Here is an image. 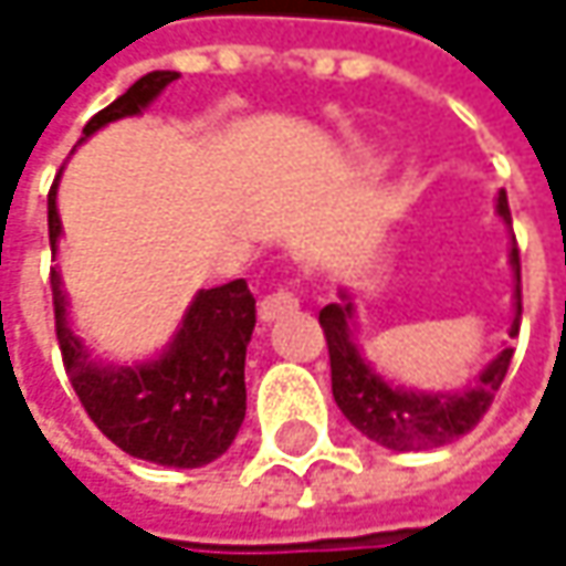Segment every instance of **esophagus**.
Segmentation results:
<instances>
[{
    "label": "esophagus",
    "mask_w": 566,
    "mask_h": 566,
    "mask_svg": "<svg viewBox=\"0 0 566 566\" xmlns=\"http://www.w3.org/2000/svg\"><path fill=\"white\" fill-rule=\"evenodd\" d=\"M297 307H301L297 291H294V287H279V291H272V294H265V297L259 301V316H262L265 323H272V319H282V316L287 314H297Z\"/></svg>",
    "instance_id": "34e87169"
}]
</instances>
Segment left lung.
I'll return each instance as SVG.
<instances>
[{
	"mask_svg": "<svg viewBox=\"0 0 566 566\" xmlns=\"http://www.w3.org/2000/svg\"><path fill=\"white\" fill-rule=\"evenodd\" d=\"M500 217L513 223L506 191L500 195ZM513 269H515V319L510 336L518 333L522 319V265H518V247L513 237ZM352 304L343 294V304H329L319 311V326L326 336L329 349V371H333V397L339 403L343 416L352 426L378 442L384 449L394 451H419L449 446L471 432L483 413L490 410L500 384L510 371L513 349L500 352V358L481 375V384L464 394H413V390H397L384 384L365 358L355 352L349 339Z\"/></svg>",
	"mask_w": 566,
	"mask_h": 566,
	"instance_id": "8db88e82",
	"label": "left lung"
}]
</instances>
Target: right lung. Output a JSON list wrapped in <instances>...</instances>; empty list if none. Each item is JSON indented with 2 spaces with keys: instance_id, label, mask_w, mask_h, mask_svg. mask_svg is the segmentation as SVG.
Wrapping results in <instances>:
<instances>
[{
  "instance_id": "obj_1",
  "label": "right lung",
  "mask_w": 566,
  "mask_h": 566,
  "mask_svg": "<svg viewBox=\"0 0 566 566\" xmlns=\"http://www.w3.org/2000/svg\"><path fill=\"white\" fill-rule=\"evenodd\" d=\"M176 80V73H147L120 98L85 124L83 134L124 115H137ZM60 179V176H56ZM56 179L48 195L51 250L60 237ZM56 343L66 378L88 419L117 449L163 468H201L220 458L237 439L247 416V343L255 326V297L243 279L208 287L195 297L169 352L144 368H95L83 343L66 329L60 275L51 269Z\"/></svg>"
}]
</instances>
